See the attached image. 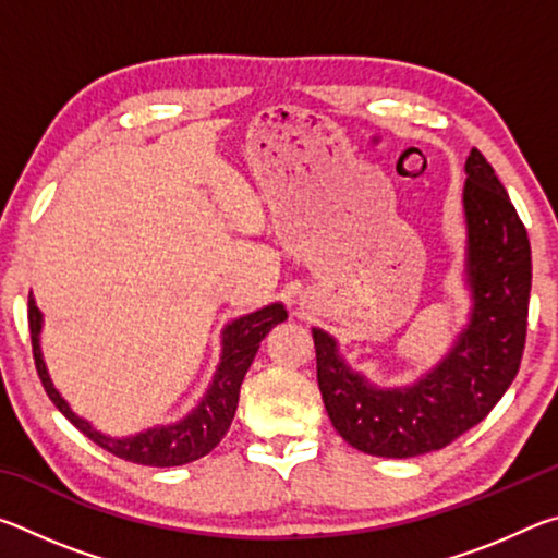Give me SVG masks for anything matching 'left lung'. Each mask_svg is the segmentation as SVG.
Instances as JSON below:
<instances>
[{
    "mask_svg": "<svg viewBox=\"0 0 558 558\" xmlns=\"http://www.w3.org/2000/svg\"><path fill=\"white\" fill-rule=\"evenodd\" d=\"M470 317L440 362L409 386L381 389L313 327L317 384L329 421L349 446L379 458H415L450 446L502 399L522 362L532 248L507 189L480 149L465 162Z\"/></svg>",
    "mask_w": 558,
    "mask_h": 558,
    "instance_id": "1",
    "label": "left lung"
}]
</instances>
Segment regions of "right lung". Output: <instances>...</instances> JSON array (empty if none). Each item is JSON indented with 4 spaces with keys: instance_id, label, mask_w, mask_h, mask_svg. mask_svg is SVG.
Listing matches in <instances>:
<instances>
[{
    "instance_id": "obj_1",
    "label": "right lung",
    "mask_w": 558,
    "mask_h": 558,
    "mask_svg": "<svg viewBox=\"0 0 558 558\" xmlns=\"http://www.w3.org/2000/svg\"><path fill=\"white\" fill-rule=\"evenodd\" d=\"M288 310L282 302H270V305L256 310V313L231 319L221 332V362L216 366L209 389L202 396V401L189 411L184 418H179L169 426H153L135 433V436L112 438L100 433L90 421L81 418L69 401L63 399L61 391L56 389L49 369H46L44 352H41V327L44 315L36 307V300L29 292V332L32 349L39 379L46 393L53 401L65 418H69L83 436L90 438L102 450L112 452L122 460L137 462V465L149 468H174L194 462L219 446L226 430L231 428L235 405H239V393L243 376L256 356L258 347L272 327L286 323Z\"/></svg>"
}]
</instances>
